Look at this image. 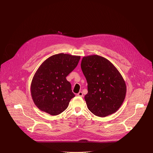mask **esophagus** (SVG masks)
<instances>
[{
    "instance_id": "esophagus-1",
    "label": "esophagus",
    "mask_w": 153,
    "mask_h": 153,
    "mask_svg": "<svg viewBox=\"0 0 153 153\" xmlns=\"http://www.w3.org/2000/svg\"><path fill=\"white\" fill-rule=\"evenodd\" d=\"M77 96H80V97H82V96H83V93H82V91H79V93L77 94Z\"/></svg>"
}]
</instances>
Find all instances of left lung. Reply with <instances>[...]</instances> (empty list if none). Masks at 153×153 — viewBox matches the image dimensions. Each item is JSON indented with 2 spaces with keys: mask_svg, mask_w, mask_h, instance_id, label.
I'll return each mask as SVG.
<instances>
[{
  "mask_svg": "<svg viewBox=\"0 0 153 153\" xmlns=\"http://www.w3.org/2000/svg\"><path fill=\"white\" fill-rule=\"evenodd\" d=\"M81 68L88 83L85 100L88 110L101 117L116 113L125 100L126 86L114 65L103 57L91 55L82 58Z\"/></svg>",
  "mask_w": 153,
  "mask_h": 153,
  "instance_id": "1",
  "label": "left lung"
}]
</instances>
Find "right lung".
Segmentation results:
<instances>
[{
  "label": "right lung",
  "mask_w": 153,
  "mask_h": 153,
  "mask_svg": "<svg viewBox=\"0 0 153 153\" xmlns=\"http://www.w3.org/2000/svg\"><path fill=\"white\" fill-rule=\"evenodd\" d=\"M80 59L79 56L60 53L40 65L31 84L33 100L40 110L56 116L67 108L75 95L66 77L77 67Z\"/></svg>",
  "instance_id": "obj_1"
}]
</instances>
